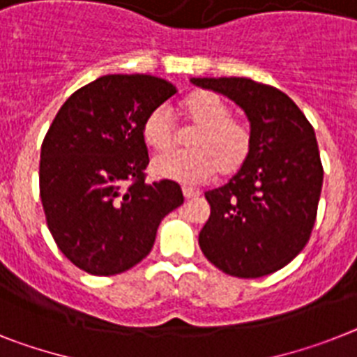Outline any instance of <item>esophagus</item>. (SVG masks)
Wrapping results in <instances>:
<instances>
[{
  "label": "esophagus",
  "mask_w": 357,
  "mask_h": 357,
  "mask_svg": "<svg viewBox=\"0 0 357 357\" xmlns=\"http://www.w3.org/2000/svg\"><path fill=\"white\" fill-rule=\"evenodd\" d=\"M183 196H185V199H194V197L199 196V192L190 187H183Z\"/></svg>",
  "instance_id": "34e87169"
}]
</instances>
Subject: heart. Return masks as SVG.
I'll list each match as a JSON object with an SVG mask.
<instances>
[{
  "mask_svg": "<svg viewBox=\"0 0 357 357\" xmlns=\"http://www.w3.org/2000/svg\"><path fill=\"white\" fill-rule=\"evenodd\" d=\"M181 116L187 128L190 152H170L152 160L151 170L155 178L178 183H203L218 172L232 176L241 170L252 154V128L243 119L232 116V107L208 91L194 92L181 103ZM142 134L145 143L158 152L170 151L178 130L167 107H155L146 114Z\"/></svg>",
  "mask_w": 357,
  "mask_h": 357,
  "instance_id": "b5f03b06",
  "label": "heart"
}]
</instances>
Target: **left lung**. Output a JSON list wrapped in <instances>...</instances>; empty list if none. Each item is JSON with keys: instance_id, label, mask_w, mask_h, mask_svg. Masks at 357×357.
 <instances>
[{"instance_id": "1", "label": "left lung", "mask_w": 357, "mask_h": 357, "mask_svg": "<svg viewBox=\"0 0 357 357\" xmlns=\"http://www.w3.org/2000/svg\"><path fill=\"white\" fill-rule=\"evenodd\" d=\"M239 105L252 128V154L227 185L205 192L211 218L199 247L236 278H261L307 245L323 185L312 125L285 92L248 77H192Z\"/></svg>"}]
</instances>
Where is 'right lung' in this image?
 I'll use <instances>...</instances> for the list:
<instances>
[{"label":"right lung","instance_id":"1","mask_svg":"<svg viewBox=\"0 0 357 357\" xmlns=\"http://www.w3.org/2000/svg\"><path fill=\"white\" fill-rule=\"evenodd\" d=\"M174 94L161 77L109 74L56 114L41 145L40 196L54 241L77 268H132L152 250L161 220L183 203L176 181L145 183L143 121Z\"/></svg>","mask_w":357,"mask_h":357}]
</instances>
